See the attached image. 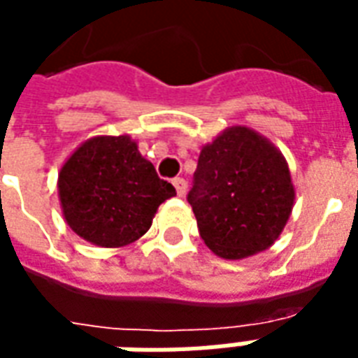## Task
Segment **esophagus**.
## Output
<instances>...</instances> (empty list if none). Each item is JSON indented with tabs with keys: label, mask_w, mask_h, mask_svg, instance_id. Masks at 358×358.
Returning <instances> with one entry per match:
<instances>
[{
	"label": "esophagus",
	"mask_w": 358,
	"mask_h": 358,
	"mask_svg": "<svg viewBox=\"0 0 358 358\" xmlns=\"http://www.w3.org/2000/svg\"><path fill=\"white\" fill-rule=\"evenodd\" d=\"M172 184H174V187H176V193H178L180 197L182 195H186L187 192V182L184 178H174L172 180Z\"/></svg>",
	"instance_id": "1"
}]
</instances>
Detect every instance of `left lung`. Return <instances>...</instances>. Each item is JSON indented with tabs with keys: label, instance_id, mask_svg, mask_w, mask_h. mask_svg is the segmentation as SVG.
I'll use <instances>...</instances> for the list:
<instances>
[{
	"label": "left lung",
	"instance_id": "obj_1",
	"mask_svg": "<svg viewBox=\"0 0 358 358\" xmlns=\"http://www.w3.org/2000/svg\"><path fill=\"white\" fill-rule=\"evenodd\" d=\"M294 199L285 155L245 125L229 127L201 148L187 193L201 239L226 260H243L273 245Z\"/></svg>",
	"mask_w": 358,
	"mask_h": 358
}]
</instances>
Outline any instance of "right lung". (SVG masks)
Returning <instances> with one entry per match:
<instances>
[{
    "mask_svg": "<svg viewBox=\"0 0 358 358\" xmlns=\"http://www.w3.org/2000/svg\"><path fill=\"white\" fill-rule=\"evenodd\" d=\"M57 186L71 231L102 248L138 241L159 205L176 195L129 134L85 140L64 161Z\"/></svg>",
    "mask_w": 358,
    "mask_h": 358,
    "instance_id": "obj_1",
    "label": "right lung"
}]
</instances>
